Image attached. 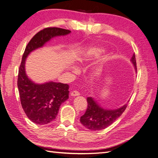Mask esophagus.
<instances>
[{
	"instance_id": "34e87169",
	"label": "esophagus",
	"mask_w": 158,
	"mask_h": 158,
	"mask_svg": "<svg viewBox=\"0 0 158 158\" xmlns=\"http://www.w3.org/2000/svg\"><path fill=\"white\" fill-rule=\"evenodd\" d=\"M79 95H80V94H79V91H73L71 93V96H73V97L78 96H79Z\"/></svg>"
}]
</instances>
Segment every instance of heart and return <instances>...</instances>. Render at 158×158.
Wrapping results in <instances>:
<instances>
[{"label":"heart","instance_id":"obj_1","mask_svg":"<svg viewBox=\"0 0 158 158\" xmlns=\"http://www.w3.org/2000/svg\"><path fill=\"white\" fill-rule=\"evenodd\" d=\"M103 52H104V49L100 47L99 46L91 47L87 51L85 54L83 55L81 57L78 58V60L80 62L81 64L82 65L87 64V63H89L91 60H93V58H97ZM71 69L73 72L75 73L77 72V69L75 67H72ZM99 71H100V69H97L96 71H94V74L95 75L98 74Z\"/></svg>","mask_w":158,"mask_h":158}]
</instances>
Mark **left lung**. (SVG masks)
Here are the masks:
<instances>
[{"mask_svg":"<svg viewBox=\"0 0 158 158\" xmlns=\"http://www.w3.org/2000/svg\"><path fill=\"white\" fill-rule=\"evenodd\" d=\"M131 61L137 72L135 53ZM87 101L88 104L87 110L80 118V122L87 129L94 131L104 129L112 124L122 115L127 106V104H125L117 109H106L99 104L93 98L88 97Z\"/></svg>","mask_w":158,"mask_h":158,"instance_id":"8db88e82","label":"left lung"}]
</instances>
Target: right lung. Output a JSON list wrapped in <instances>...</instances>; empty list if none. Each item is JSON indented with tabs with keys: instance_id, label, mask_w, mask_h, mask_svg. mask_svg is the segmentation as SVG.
<instances>
[{
	"instance_id": "right-lung-1",
	"label": "right lung",
	"mask_w": 158,
	"mask_h": 158,
	"mask_svg": "<svg viewBox=\"0 0 158 158\" xmlns=\"http://www.w3.org/2000/svg\"><path fill=\"white\" fill-rule=\"evenodd\" d=\"M71 31L58 27H48L37 33L25 48L18 74L17 87L21 104L31 122L46 125L56 118L60 105L69 98V85L47 81L37 83L25 72V60L33 51L42 48L55 37L67 35Z\"/></svg>"
}]
</instances>
